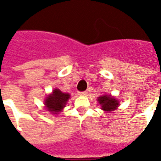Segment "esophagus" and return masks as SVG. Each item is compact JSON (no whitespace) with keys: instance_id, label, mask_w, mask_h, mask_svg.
Returning a JSON list of instances; mask_svg holds the SVG:
<instances>
[{"instance_id":"1","label":"esophagus","mask_w":161,"mask_h":161,"mask_svg":"<svg viewBox=\"0 0 161 161\" xmlns=\"http://www.w3.org/2000/svg\"><path fill=\"white\" fill-rule=\"evenodd\" d=\"M78 94H79V95L86 96L87 94H88V92H87V91H83V92H78Z\"/></svg>"}]
</instances>
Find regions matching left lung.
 Here are the masks:
<instances>
[{
	"instance_id": "left-lung-1",
	"label": "left lung",
	"mask_w": 161,
	"mask_h": 161,
	"mask_svg": "<svg viewBox=\"0 0 161 161\" xmlns=\"http://www.w3.org/2000/svg\"><path fill=\"white\" fill-rule=\"evenodd\" d=\"M98 103L101 105V108L106 112L114 111L119 105V101L111 95H103L98 98Z\"/></svg>"
}]
</instances>
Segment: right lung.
<instances>
[{"instance_id":"1","label":"right lung","mask_w":161,"mask_h":161,"mask_svg":"<svg viewBox=\"0 0 161 161\" xmlns=\"http://www.w3.org/2000/svg\"><path fill=\"white\" fill-rule=\"evenodd\" d=\"M69 98V93H64L60 89L55 88L53 93L47 97L44 103L47 111L53 114H58L65 107Z\"/></svg>"}]
</instances>
